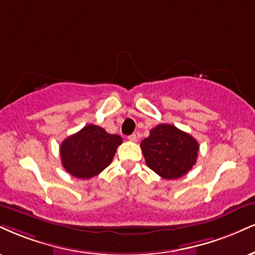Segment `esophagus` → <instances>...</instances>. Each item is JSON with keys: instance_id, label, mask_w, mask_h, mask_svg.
<instances>
[{"instance_id": "esophagus-1", "label": "esophagus", "mask_w": 255, "mask_h": 255, "mask_svg": "<svg viewBox=\"0 0 255 255\" xmlns=\"http://www.w3.org/2000/svg\"><path fill=\"white\" fill-rule=\"evenodd\" d=\"M127 139L129 140V141H131V142H136V141H137V136H136V134H131V135L128 136Z\"/></svg>"}]
</instances>
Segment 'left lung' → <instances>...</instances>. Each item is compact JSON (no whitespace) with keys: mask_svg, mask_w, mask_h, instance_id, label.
Returning a JSON list of instances; mask_svg holds the SVG:
<instances>
[{"mask_svg":"<svg viewBox=\"0 0 255 255\" xmlns=\"http://www.w3.org/2000/svg\"><path fill=\"white\" fill-rule=\"evenodd\" d=\"M146 164L164 179L185 176L196 164L198 142L195 137L172 125H158L141 141Z\"/></svg>","mask_w":255,"mask_h":255,"instance_id":"1","label":"left lung"}]
</instances>
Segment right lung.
Returning a JSON list of instances; mask_svg holds the SVG:
<instances>
[{
  "label": "right lung",
  "instance_id": "1",
  "mask_svg": "<svg viewBox=\"0 0 255 255\" xmlns=\"http://www.w3.org/2000/svg\"><path fill=\"white\" fill-rule=\"evenodd\" d=\"M121 143L122 137L118 134L88 125L61 142V164L71 176L89 179L109 166Z\"/></svg>",
  "mask_w": 255,
  "mask_h": 255
}]
</instances>
